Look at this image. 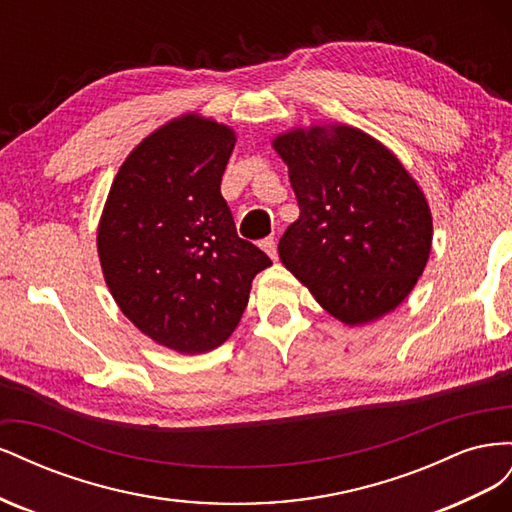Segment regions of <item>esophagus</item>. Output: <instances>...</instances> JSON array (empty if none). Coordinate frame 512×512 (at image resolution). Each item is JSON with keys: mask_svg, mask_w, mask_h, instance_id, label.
I'll return each mask as SVG.
<instances>
[{"mask_svg": "<svg viewBox=\"0 0 512 512\" xmlns=\"http://www.w3.org/2000/svg\"><path fill=\"white\" fill-rule=\"evenodd\" d=\"M260 247L269 254V258H273V260L277 258V243H275V239H273V237L262 239V241H260Z\"/></svg>", "mask_w": 512, "mask_h": 512, "instance_id": "esophagus-1", "label": "esophagus"}]
</instances>
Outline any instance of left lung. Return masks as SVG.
Instances as JSON below:
<instances>
[{"label": "left lung", "instance_id": "8db88e82", "mask_svg": "<svg viewBox=\"0 0 512 512\" xmlns=\"http://www.w3.org/2000/svg\"><path fill=\"white\" fill-rule=\"evenodd\" d=\"M273 149L301 209L277 245L282 265L348 327L393 312L431 252L418 183L389 147L346 123L288 130Z\"/></svg>", "mask_w": 512, "mask_h": 512}]
</instances>
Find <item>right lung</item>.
<instances>
[{
  "instance_id": "1",
  "label": "right lung",
  "mask_w": 512,
  "mask_h": 512,
  "mask_svg": "<svg viewBox=\"0 0 512 512\" xmlns=\"http://www.w3.org/2000/svg\"><path fill=\"white\" fill-rule=\"evenodd\" d=\"M235 130L188 113L138 143L119 166L98 224L104 282L153 342L181 354L237 329L265 252L237 235L220 183Z\"/></svg>"
}]
</instances>
